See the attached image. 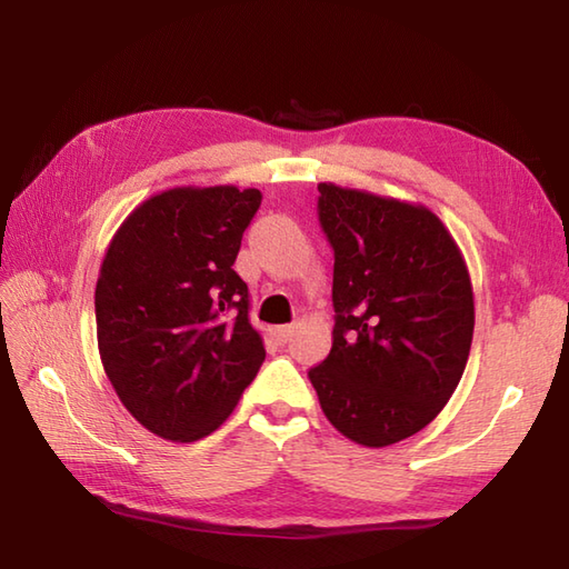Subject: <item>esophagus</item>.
I'll return each mask as SVG.
<instances>
[{"instance_id":"1","label":"esophagus","mask_w":569,"mask_h":569,"mask_svg":"<svg viewBox=\"0 0 569 569\" xmlns=\"http://www.w3.org/2000/svg\"><path fill=\"white\" fill-rule=\"evenodd\" d=\"M291 336H293V328L291 326H276V328H271V338L278 345H286L288 340H291Z\"/></svg>"}]
</instances>
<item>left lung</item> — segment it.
Masks as SVG:
<instances>
[{
  "label": "left lung",
  "instance_id": "1",
  "mask_svg": "<svg viewBox=\"0 0 569 569\" xmlns=\"http://www.w3.org/2000/svg\"><path fill=\"white\" fill-rule=\"evenodd\" d=\"M332 251V348L308 372L322 415L362 447L425 429L459 387L473 340L461 249L425 204L318 184Z\"/></svg>",
  "mask_w": 569,
  "mask_h": 569
}]
</instances>
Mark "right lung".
Returning a JSON list of instances; mask_svg holds the SVG:
<instances>
[{"instance_id": "add662e5", "label": "right lung", "mask_w": 569, "mask_h": 569, "mask_svg": "<svg viewBox=\"0 0 569 569\" xmlns=\"http://www.w3.org/2000/svg\"><path fill=\"white\" fill-rule=\"evenodd\" d=\"M259 189L172 187L110 239L96 283L98 352L140 425L189 443L224 425L266 358L231 269Z\"/></svg>"}]
</instances>
